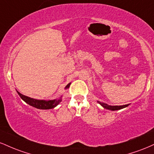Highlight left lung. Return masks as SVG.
I'll use <instances>...</instances> for the list:
<instances>
[{
    "instance_id": "obj_1",
    "label": "left lung",
    "mask_w": 154,
    "mask_h": 154,
    "mask_svg": "<svg viewBox=\"0 0 154 154\" xmlns=\"http://www.w3.org/2000/svg\"><path fill=\"white\" fill-rule=\"evenodd\" d=\"M98 103H100V105L103 106L104 109H109V110H111V111H116V110H119V109H124V108L128 106L130 104H127V105H123V106H109L106 103H101V102L98 101Z\"/></svg>"
}]
</instances>
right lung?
Instances as JSON below:
<instances>
[{"label": "right lung", "instance_id": "1", "mask_svg": "<svg viewBox=\"0 0 154 154\" xmlns=\"http://www.w3.org/2000/svg\"><path fill=\"white\" fill-rule=\"evenodd\" d=\"M70 84L71 83H69L68 85L66 86L65 89H68L69 88ZM18 94L20 98L24 100V102H26V103L29 104V106L36 108L38 109H51L53 108L56 107L58 104L60 103V102L61 101V97L59 98V99H54V100H37L34 99V98H29V97L26 96L21 94L19 92L17 91Z\"/></svg>", "mask_w": 154, "mask_h": 154}]
</instances>
